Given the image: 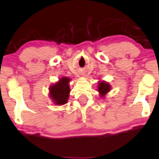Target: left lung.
Listing matches in <instances>:
<instances>
[{
  "label": "left lung",
  "instance_id": "obj_1",
  "mask_svg": "<svg viewBox=\"0 0 159 159\" xmlns=\"http://www.w3.org/2000/svg\"><path fill=\"white\" fill-rule=\"evenodd\" d=\"M98 89H99V93H101L102 97H104V96L110 90V86H109L107 83L103 81L102 83H100Z\"/></svg>",
  "mask_w": 159,
  "mask_h": 159
}]
</instances>
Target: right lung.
<instances>
[{
	"label": "right lung",
	"mask_w": 159,
	"mask_h": 159,
	"mask_svg": "<svg viewBox=\"0 0 159 159\" xmlns=\"http://www.w3.org/2000/svg\"><path fill=\"white\" fill-rule=\"evenodd\" d=\"M68 82L69 79L68 78H62V79H60V81L51 86L50 97L56 104L62 105L68 102L70 92Z\"/></svg>",
	"instance_id": "1"
}]
</instances>
